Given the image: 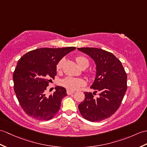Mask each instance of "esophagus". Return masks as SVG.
<instances>
[{
	"label": "esophagus",
	"instance_id": "esophagus-1",
	"mask_svg": "<svg viewBox=\"0 0 147 147\" xmlns=\"http://www.w3.org/2000/svg\"><path fill=\"white\" fill-rule=\"evenodd\" d=\"M74 93V92L73 91H71V90H67V94L68 95H71V94H73Z\"/></svg>",
	"mask_w": 147,
	"mask_h": 147
}]
</instances>
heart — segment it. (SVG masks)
Returning a JSON list of instances; mask_svg holds the SVG:
<instances>
[{
    "label": "heart",
    "instance_id": "heart-1",
    "mask_svg": "<svg viewBox=\"0 0 147 147\" xmlns=\"http://www.w3.org/2000/svg\"><path fill=\"white\" fill-rule=\"evenodd\" d=\"M76 61L78 63V65L80 67H83L84 64H89V62L88 60L86 57L82 56H77L76 57ZM64 63V59H61L58 63L57 64L56 66V69L57 71H59L63 67V64ZM61 84L64 87H65L66 89L71 90V91H74L78 89H79L80 88L83 86L84 84V81L80 79V78H73V77H66L61 81Z\"/></svg>",
    "mask_w": 147,
    "mask_h": 147
}]
</instances>
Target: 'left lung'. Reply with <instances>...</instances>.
I'll return each mask as SVG.
<instances>
[{"instance_id": "1", "label": "left lung", "mask_w": 147, "mask_h": 147, "mask_svg": "<svg viewBox=\"0 0 147 147\" xmlns=\"http://www.w3.org/2000/svg\"><path fill=\"white\" fill-rule=\"evenodd\" d=\"M78 49L90 56L96 65V78L91 88L85 92V98L78 105L81 115L86 120L98 122L110 117L117 111L127 89V75L121 61L111 53L94 47ZM98 92L99 96L93 95Z\"/></svg>"}]
</instances>
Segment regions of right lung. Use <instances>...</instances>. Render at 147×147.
<instances>
[{
  "instance_id": "1",
  "label": "right lung",
  "mask_w": 147,
  "mask_h": 147,
  "mask_svg": "<svg viewBox=\"0 0 147 147\" xmlns=\"http://www.w3.org/2000/svg\"><path fill=\"white\" fill-rule=\"evenodd\" d=\"M75 47L39 48L30 51L18 61L13 73V90L26 113L37 120L47 121L59 111L66 90L57 86L53 94L46 95L49 83L56 75V65Z\"/></svg>"
}]
</instances>
